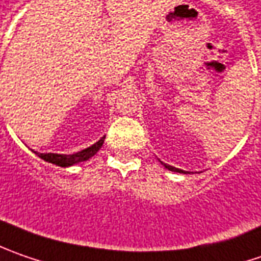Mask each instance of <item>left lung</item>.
<instances>
[{"instance_id":"1","label":"left lung","mask_w":261,"mask_h":261,"mask_svg":"<svg viewBox=\"0 0 261 261\" xmlns=\"http://www.w3.org/2000/svg\"><path fill=\"white\" fill-rule=\"evenodd\" d=\"M161 164L164 165V166H165V168H166V169H169V171H172V172H179V174H186V172H184L182 169H178V168H175V166H171V165H166V164H164V162H161Z\"/></svg>"}]
</instances>
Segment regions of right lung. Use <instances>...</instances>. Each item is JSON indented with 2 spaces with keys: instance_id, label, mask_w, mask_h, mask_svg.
<instances>
[{
  "instance_id": "1",
  "label": "right lung",
  "mask_w": 261,
  "mask_h": 261,
  "mask_svg": "<svg viewBox=\"0 0 261 261\" xmlns=\"http://www.w3.org/2000/svg\"><path fill=\"white\" fill-rule=\"evenodd\" d=\"M103 140H105V137H102L99 142H96L95 144H92L90 147H87V149H85V150L73 153V154H58V153H38V152H35V153L39 156L40 159H43L45 162H49V164L58 165V166H64V168H67V166H71V165H75V164H79V162H83V161L90 159V158H92L93 154H96L97 150L102 147Z\"/></svg>"
}]
</instances>
